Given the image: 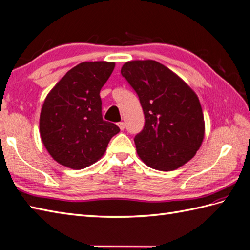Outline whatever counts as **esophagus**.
Listing matches in <instances>:
<instances>
[{
	"label": "esophagus",
	"instance_id": "1",
	"mask_svg": "<svg viewBox=\"0 0 250 250\" xmlns=\"http://www.w3.org/2000/svg\"><path fill=\"white\" fill-rule=\"evenodd\" d=\"M118 126L120 128V130H125V122H118Z\"/></svg>",
	"mask_w": 250,
	"mask_h": 250
}]
</instances>
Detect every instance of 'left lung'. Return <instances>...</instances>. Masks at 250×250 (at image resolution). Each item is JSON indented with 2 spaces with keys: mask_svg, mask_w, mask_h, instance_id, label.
I'll use <instances>...</instances> for the list:
<instances>
[{
  "mask_svg": "<svg viewBox=\"0 0 250 250\" xmlns=\"http://www.w3.org/2000/svg\"><path fill=\"white\" fill-rule=\"evenodd\" d=\"M124 76L140 98L145 125L134 139L142 161L158 171H174L202 145L204 116L198 95L177 74L153 60L125 62Z\"/></svg>",
  "mask_w": 250,
  "mask_h": 250,
  "instance_id": "obj_1",
  "label": "left lung"
}]
</instances>
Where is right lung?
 <instances>
[{"mask_svg": "<svg viewBox=\"0 0 250 250\" xmlns=\"http://www.w3.org/2000/svg\"><path fill=\"white\" fill-rule=\"evenodd\" d=\"M115 62H83L50 90L40 116V134L55 161L73 169L97 162L111 137L115 124L103 120L100 91L113 73Z\"/></svg>", "mask_w": 250, "mask_h": 250, "instance_id": "add662e5", "label": "right lung"}]
</instances>
